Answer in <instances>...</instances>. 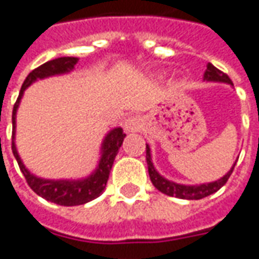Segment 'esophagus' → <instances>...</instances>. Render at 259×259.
I'll use <instances>...</instances> for the list:
<instances>
[{
    "label": "esophagus",
    "instance_id": "34e87169",
    "mask_svg": "<svg viewBox=\"0 0 259 259\" xmlns=\"http://www.w3.org/2000/svg\"><path fill=\"white\" fill-rule=\"evenodd\" d=\"M123 127H124V130H126L127 133L140 132V129H142V120H140V117H138V116H132V117L124 120Z\"/></svg>",
    "mask_w": 259,
    "mask_h": 259
}]
</instances>
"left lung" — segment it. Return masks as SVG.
Instances as JSON below:
<instances>
[{
  "label": "left lung",
  "mask_w": 259,
  "mask_h": 259,
  "mask_svg": "<svg viewBox=\"0 0 259 259\" xmlns=\"http://www.w3.org/2000/svg\"><path fill=\"white\" fill-rule=\"evenodd\" d=\"M205 80L208 81H222V83H229L232 84L231 78L228 77L227 73L221 71L215 66H212L210 63H208L206 66V71H205ZM146 162H147V169H149V176H150V181L153 183V186L156 188L157 191H160L165 195L169 196H175V198H179V199H202V198H206L212 193H215L219 191L225 183L228 182L231 174L234 172V167L235 165L231 167V170L228 172L224 178H221L219 181L210 183H203V185H198V186H186V185H179V183L170 182L165 179L163 176L157 174L156 169L153 167L152 163V159H150V149L146 145Z\"/></svg>",
  "instance_id": "obj_1"
}]
</instances>
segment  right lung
I'll list each match as a JSON object with an SVG mask.
<instances>
[{
    "mask_svg": "<svg viewBox=\"0 0 259 259\" xmlns=\"http://www.w3.org/2000/svg\"><path fill=\"white\" fill-rule=\"evenodd\" d=\"M76 63V57H60L56 58V60H50L47 63L41 64L40 67L34 68L31 73L27 76V78L24 80L20 94H18V99H17L13 109V146L11 147H13L14 156L18 162V166H20V169L23 172L25 181L28 183V186L38 196L50 202H54L57 205H63V206L83 205V203L93 201L97 196L102 195V192L106 188L110 170H112L114 157L117 155L121 143H123V139L126 136V133L120 127L113 129L103 142L102 159H100V163L97 166V169L94 170L93 175H90L89 178L81 179V181H49V179H40V178L34 176L25 169V166L23 165L21 159L17 153L15 145H14L15 113H17V109H18L20 100L23 97L24 90L31 84L32 81H35L37 78H44V77L54 76V74L67 73V71L74 68Z\"/></svg>",
    "mask_w": 259,
    "mask_h": 259,
    "instance_id": "obj_1",
    "label": "right lung"
}]
</instances>
